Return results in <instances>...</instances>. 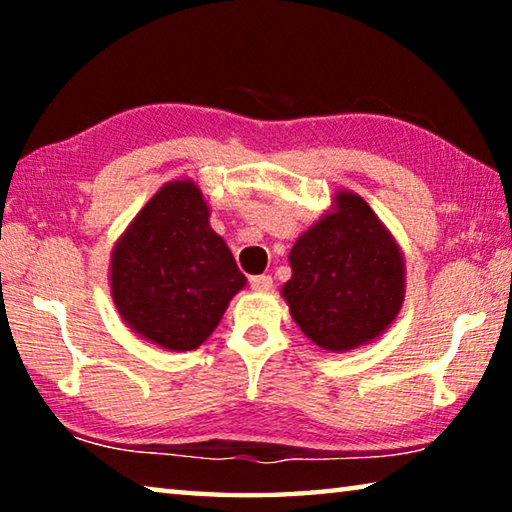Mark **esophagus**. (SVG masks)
I'll return each mask as SVG.
<instances>
[{
    "label": "esophagus",
    "instance_id": "obj_1",
    "mask_svg": "<svg viewBox=\"0 0 512 512\" xmlns=\"http://www.w3.org/2000/svg\"><path fill=\"white\" fill-rule=\"evenodd\" d=\"M250 289L259 291V293L271 291L273 289V277L271 275H255V277H250Z\"/></svg>",
    "mask_w": 512,
    "mask_h": 512
}]
</instances>
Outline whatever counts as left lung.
Wrapping results in <instances>:
<instances>
[{"label": "left lung", "instance_id": "8db88e82", "mask_svg": "<svg viewBox=\"0 0 512 512\" xmlns=\"http://www.w3.org/2000/svg\"><path fill=\"white\" fill-rule=\"evenodd\" d=\"M282 287L302 334L327 352L372 343L393 325L406 293L404 253L375 210L350 189L296 239Z\"/></svg>", "mask_w": 512, "mask_h": 512}]
</instances>
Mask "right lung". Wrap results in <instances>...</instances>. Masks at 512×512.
Wrapping results in <instances>:
<instances>
[{
	"mask_svg": "<svg viewBox=\"0 0 512 512\" xmlns=\"http://www.w3.org/2000/svg\"><path fill=\"white\" fill-rule=\"evenodd\" d=\"M246 287L210 205L194 180L164 183L115 241L110 296L140 339L169 352L196 350Z\"/></svg>",
	"mask_w": 512,
	"mask_h": 512,
	"instance_id": "obj_1",
	"label": "right lung"
}]
</instances>
